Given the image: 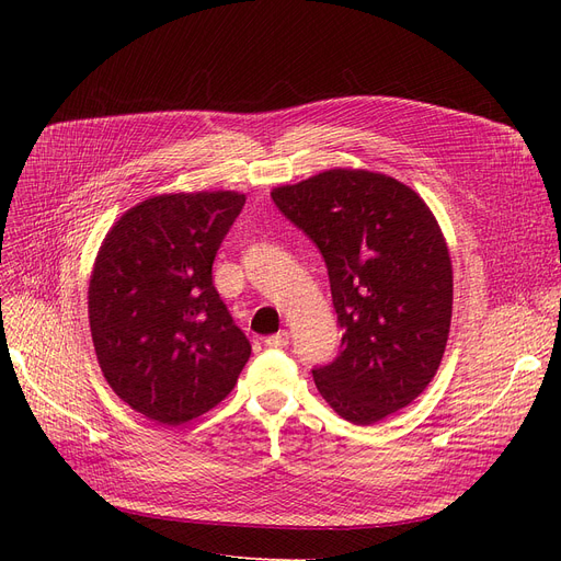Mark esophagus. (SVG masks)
Segmentation results:
<instances>
[{"label":"esophagus","instance_id":"esophagus-1","mask_svg":"<svg viewBox=\"0 0 561 561\" xmlns=\"http://www.w3.org/2000/svg\"><path fill=\"white\" fill-rule=\"evenodd\" d=\"M288 332L286 330H282V332H277V334H273V336H265V347H271V350H279V347H286L288 345Z\"/></svg>","mask_w":561,"mask_h":561}]
</instances>
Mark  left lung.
Returning a JSON list of instances; mask_svg holds the SVG:
<instances>
[{"label": "left lung", "mask_w": 561, "mask_h": 561, "mask_svg": "<svg viewBox=\"0 0 561 561\" xmlns=\"http://www.w3.org/2000/svg\"><path fill=\"white\" fill-rule=\"evenodd\" d=\"M328 265L343 330L313 368L320 396L355 425L414 402L438 370L453 316V265L427 204L393 176L328 170L273 191Z\"/></svg>", "instance_id": "1"}]
</instances>
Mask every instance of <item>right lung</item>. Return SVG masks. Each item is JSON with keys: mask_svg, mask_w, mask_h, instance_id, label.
Wrapping results in <instances>:
<instances>
[{"mask_svg": "<svg viewBox=\"0 0 561 561\" xmlns=\"http://www.w3.org/2000/svg\"><path fill=\"white\" fill-rule=\"evenodd\" d=\"M243 204L233 191L150 197L100 248L88 288L95 355L111 389L150 421L206 414L250 359L211 273Z\"/></svg>", "mask_w": 561, "mask_h": 561, "instance_id": "right-lung-1", "label": "right lung"}]
</instances>
